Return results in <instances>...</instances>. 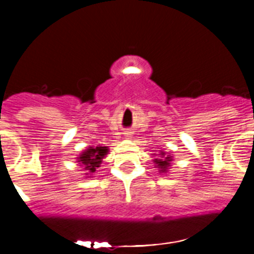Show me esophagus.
<instances>
[{
    "instance_id": "1",
    "label": "esophagus",
    "mask_w": 254,
    "mask_h": 254,
    "mask_svg": "<svg viewBox=\"0 0 254 254\" xmlns=\"http://www.w3.org/2000/svg\"><path fill=\"white\" fill-rule=\"evenodd\" d=\"M125 134H129V135H130V131H127V133H125Z\"/></svg>"
}]
</instances>
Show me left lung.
I'll return each instance as SVG.
<instances>
[{
	"label": "left lung",
	"instance_id": "1",
	"mask_svg": "<svg viewBox=\"0 0 254 254\" xmlns=\"http://www.w3.org/2000/svg\"><path fill=\"white\" fill-rule=\"evenodd\" d=\"M171 161H173V159H171V157H165V154H161V158L154 159V162L157 163L158 169H161L159 170L161 173H165V171L169 169L170 162H171Z\"/></svg>",
	"mask_w": 254,
	"mask_h": 254
}]
</instances>
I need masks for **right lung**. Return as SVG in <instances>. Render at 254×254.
<instances>
[{
  "mask_svg": "<svg viewBox=\"0 0 254 254\" xmlns=\"http://www.w3.org/2000/svg\"><path fill=\"white\" fill-rule=\"evenodd\" d=\"M108 153V147H89L88 150H85L83 154L79 157V162L81 163V166H84L85 170H89L91 173H95L96 167H99V165L103 161L104 155Z\"/></svg>",
  "mask_w": 254,
  "mask_h": 254,
  "instance_id": "obj_1",
  "label": "right lung"
}]
</instances>
